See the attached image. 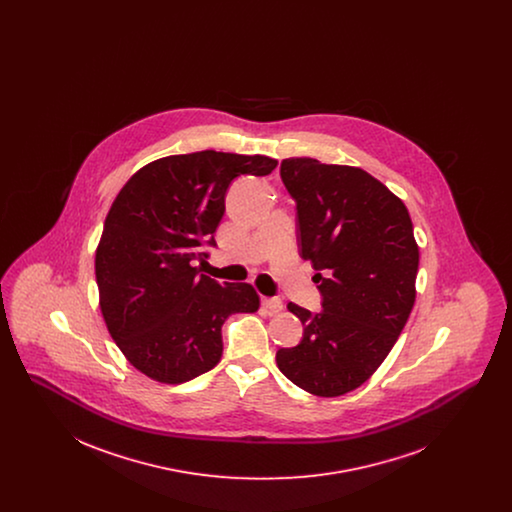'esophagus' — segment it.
<instances>
[{
  "label": "esophagus",
  "instance_id": "esophagus-1",
  "mask_svg": "<svg viewBox=\"0 0 512 512\" xmlns=\"http://www.w3.org/2000/svg\"><path fill=\"white\" fill-rule=\"evenodd\" d=\"M263 307L267 309L268 313L276 315V313H280V311L284 309V303H282V299H278V297H265V299H263Z\"/></svg>",
  "mask_w": 512,
  "mask_h": 512
}]
</instances>
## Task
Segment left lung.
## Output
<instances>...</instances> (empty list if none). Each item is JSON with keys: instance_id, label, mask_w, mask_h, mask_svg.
<instances>
[{"instance_id": "obj_1", "label": "left lung", "mask_w": 512, "mask_h": 512, "mask_svg": "<svg viewBox=\"0 0 512 512\" xmlns=\"http://www.w3.org/2000/svg\"><path fill=\"white\" fill-rule=\"evenodd\" d=\"M280 176L297 203L301 257L317 270L322 311L288 303L303 340L276 353L301 390L338 397L384 363L411 315L418 245L405 203L359 167L284 159Z\"/></svg>"}]
</instances>
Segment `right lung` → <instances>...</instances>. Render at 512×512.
<instances>
[{"label": "right lung", "instance_id": "obj_1", "mask_svg": "<svg viewBox=\"0 0 512 512\" xmlns=\"http://www.w3.org/2000/svg\"><path fill=\"white\" fill-rule=\"evenodd\" d=\"M267 155L195 151L136 172L115 197L96 249L99 309L128 363L161 384H184L222 357L224 320L255 313L251 284L199 274L215 245L224 195L240 174L267 176Z\"/></svg>", "mask_w": 512, "mask_h": 512}]
</instances>
